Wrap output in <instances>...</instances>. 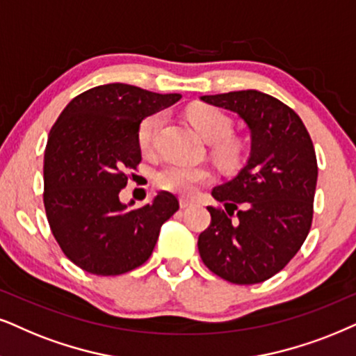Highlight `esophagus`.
<instances>
[{
    "label": "esophagus",
    "mask_w": 356,
    "mask_h": 356,
    "mask_svg": "<svg viewBox=\"0 0 356 356\" xmlns=\"http://www.w3.org/2000/svg\"><path fill=\"white\" fill-rule=\"evenodd\" d=\"M179 204H181V209H188V207H192V205H193V200L181 199V200H179Z\"/></svg>",
    "instance_id": "esophagus-1"
}]
</instances>
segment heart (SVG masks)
Segmentation results:
<instances>
[{"instance_id": "b5f03b06", "label": "heart", "mask_w": 356, "mask_h": 356, "mask_svg": "<svg viewBox=\"0 0 356 356\" xmlns=\"http://www.w3.org/2000/svg\"><path fill=\"white\" fill-rule=\"evenodd\" d=\"M188 120L195 126L197 131L205 141L215 146V152L225 163H233L240 152V146L230 138L233 133V123L223 111L213 106L197 105L188 110ZM165 121L164 113H156L147 116L138 129V143L143 151H151L156 145L157 134L163 129ZM211 172L202 165L191 164H168L159 169L154 175L157 186L164 191L191 195L200 184L209 182Z\"/></svg>"}]
</instances>
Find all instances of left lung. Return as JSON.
Here are the masks:
<instances>
[{"instance_id":"left-lung-1","label":"left lung","mask_w":356,"mask_h":356,"mask_svg":"<svg viewBox=\"0 0 356 356\" xmlns=\"http://www.w3.org/2000/svg\"><path fill=\"white\" fill-rule=\"evenodd\" d=\"M200 100L238 115L251 141L240 172L211 188L225 210L207 207L211 223L197 243L200 258L225 281L258 284L281 271L309 235L317 186L312 139L294 110L258 90Z\"/></svg>"}]
</instances>
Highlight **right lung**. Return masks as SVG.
Wrapping results in <instances>:
<instances>
[{
	"mask_svg": "<svg viewBox=\"0 0 356 356\" xmlns=\"http://www.w3.org/2000/svg\"><path fill=\"white\" fill-rule=\"evenodd\" d=\"M181 98L106 83L75 97L52 126L44 152V207L58 246L83 271L116 276L141 266L161 227L179 210L165 191L139 209L133 200L120 202V192L141 163V121Z\"/></svg>",
	"mask_w": 356,
	"mask_h": 356,
	"instance_id": "1",
	"label": "right lung"
}]
</instances>
